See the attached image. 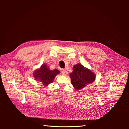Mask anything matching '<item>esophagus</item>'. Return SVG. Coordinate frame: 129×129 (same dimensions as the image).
I'll use <instances>...</instances> for the list:
<instances>
[{"label":"esophagus","mask_w":129,"mask_h":129,"mask_svg":"<svg viewBox=\"0 0 129 129\" xmlns=\"http://www.w3.org/2000/svg\"><path fill=\"white\" fill-rule=\"evenodd\" d=\"M61 73H62V75H66L67 74V72L66 71L65 69H62V71H61Z\"/></svg>","instance_id":"esophagus-1"}]
</instances>
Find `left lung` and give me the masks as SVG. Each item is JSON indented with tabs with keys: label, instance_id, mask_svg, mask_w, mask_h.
<instances>
[{
	"label": "left lung",
	"instance_id": "8db88e82",
	"mask_svg": "<svg viewBox=\"0 0 129 129\" xmlns=\"http://www.w3.org/2000/svg\"><path fill=\"white\" fill-rule=\"evenodd\" d=\"M69 75L72 84L76 90L84 88L86 85L92 83L96 79L95 73L80 63L74 66L73 72Z\"/></svg>",
	"mask_w": 129,
	"mask_h": 129
}]
</instances>
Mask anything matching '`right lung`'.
I'll return each mask as SVG.
<instances>
[{
    "instance_id": "add662e5",
    "label": "right lung",
    "mask_w": 129,
    "mask_h": 129,
    "mask_svg": "<svg viewBox=\"0 0 129 129\" xmlns=\"http://www.w3.org/2000/svg\"><path fill=\"white\" fill-rule=\"evenodd\" d=\"M60 73V71L57 69L51 71L47 65L44 64H42L39 69L34 71L33 76L36 81L40 82L45 86H47L48 84L53 82L56 75Z\"/></svg>"
}]
</instances>
